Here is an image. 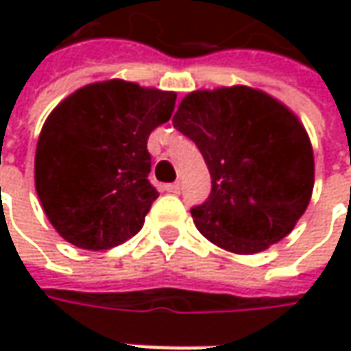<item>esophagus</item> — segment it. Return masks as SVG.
Listing matches in <instances>:
<instances>
[{
  "instance_id": "obj_1",
  "label": "esophagus",
  "mask_w": 351,
  "mask_h": 351,
  "mask_svg": "<svg viewBox=\"0 0 351 351\" xmlns=\"http://www.w3.org/2000/svg\"><path fill=\"white\" fill-rule=\"evenodd\" d=\"M180 189H182V185H180V183H168V185H166V191H168V193H176V195H178V193H180Z\"/></svg>"
}]
</instances>
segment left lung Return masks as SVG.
<instances>
[{
  "mask_svg": "<svg viewBox=\"0 0 351 351\" xmlns=\"http://www.w3.org/2000/svg\"><path fill=\"white\" fill-rule=\"evenodd\" d=\"M171 123L209 168V199L191 209L201 234L234 254H258L289 234L315 185L313 146L293 111L232 86L187 93Z\"/></svg>",
  "mask_w": 351,
  "mask_h": 351,
  "instance_id": "8db88e82",
  "label": "left lung"
}]
</instances>
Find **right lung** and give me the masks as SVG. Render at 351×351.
Segmentation results:
<instances>
[{"instance_id": "right-lung-1", "label": "right lung", "mask_w": 351, "mask_h": 351, "mask_svg": "<svg viewBox=\"0 0 351 351\" xmlns=\"http://www.w3.org/2000/svg\"><path fill=\"white\" fill-rule=\"evenodd\" d=\"M173 107V91L125 80L84 86L54 107L36 142L34 187L66 242L97 252L141 230L158 197L146 142Z\"/></svg>"}]
</instances>
